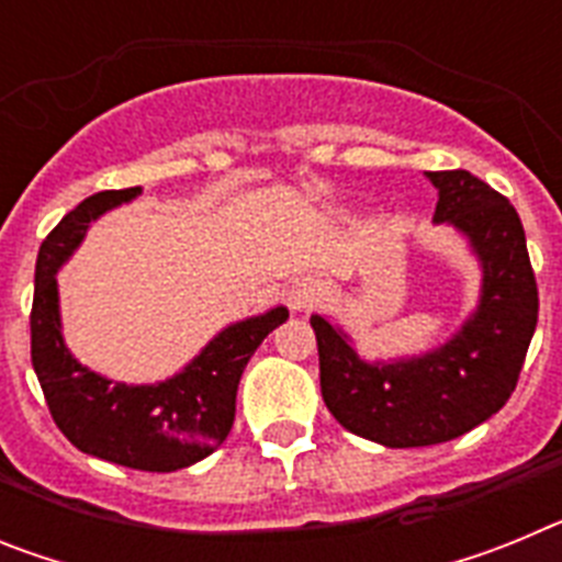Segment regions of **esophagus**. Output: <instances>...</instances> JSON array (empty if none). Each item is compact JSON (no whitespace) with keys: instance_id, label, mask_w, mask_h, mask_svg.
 <instances>
[{"instance_id":"1","label":"esophagus","mask_w":562,"mask_h":562,"mask_svg":"<svg viewBox=\"0 0 562 562\" xmlns=\"http://www.w3.org/2000/svg\"><path fill=\"white\" fill-rule=\"evenodd\" d=\"M317 297H321V281L317 278L304 276L290 286V306L295 312H310L317 304Z\"/></svg>"}]
</instances>
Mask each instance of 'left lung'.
Wrapping results in <instances>:
<instances>
[{
  "label": "left lung",
  "mask_w": 562,
  "mask_h": 562,
  "mask_svg": "<svg viewBox=\"0 0 562 562\" xmlns=\"http://www.w3.org/2000/svg\"><path fill=\"white\" fill-rule=\"evenodd\" d=\"M434 222L467 238L481 265L473 315L436 349L362 360L329 317L312 315L321 394L342 428L385 448H428L479 428L513 396L538 326V284L520 216L470 171H428Z\"/></svg>",
  "instance_id": "left-lung-1"
}]
</instances>
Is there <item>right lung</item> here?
<instances>
[{"label": "right lung", "mask_w": 562, "mask_h": 562, "mask_svg": "<svg viewBox=\"0 0 562 562\" xmlns=\"http://www.w3.org/2000/svg\"><path fill=\"white\" fill-rule=\"evenodd\" d=\"M140 191L92 193L44 238L30 312V357L53 422L81 453L146 473H173L211 456L227 439L241 371L290 312L272 306L265 315L225 326L186 369L151 385L114 382L81 366L61 335L56 272L78 250L89 222Z\"/></svg>", "instance_id": "1"}]
</instances>
